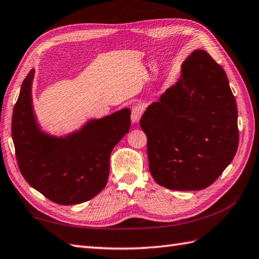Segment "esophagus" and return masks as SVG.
Segmentation results:
<instances>
[{
    "label": "esophagus",
    "mask_w": 259,
    "mask_h": 259,
    "mask_svg": "<svg viewBox=\"0 0 259 259\" xmlns=\"http://www.w3.org/2000/svg\"><path fill=\"white\" fill-rule=\"evenodd\" d=\"M142 108L140 107H134V109L131 111V120L134 123H138L140 121V118L142 116Z\"/></svg>",
    "instance_id": "34e87169"
}]
</instances>
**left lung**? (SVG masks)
Returning <instances> with one entry per match:
<instances>
[{
  "instance_id": "obj_1",
  "label": "left lung",
  "mask_w": 259,
  "mask_h": 259,
  "mask_svg": "<svg viewBox=\"0 0 259 259\" xmlns=\"http://www.w3.org/2000/svg\"><path fill=\"white\" fill-rule=\"evenodd\" d=\"M154 181L176 191H198L218 179L238 147L237 106L222 66L195 51L178 81L141 117Z\"/></svg>"
}]
</instances>
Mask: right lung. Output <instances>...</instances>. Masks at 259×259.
<instances>
[{"label": "right lung", "instance_id": "right-lung-1", "mask_svg": "<svg viewBox=\"0 0 259 259\" xmlns=\"http://www.w3.org/2000/svg\"><path fill=\"white\" fill-rule=\"evenodd\" d=\"M35 69L24 79L12 118L16 159L22 176L36 191L61 205L92 200L109 177L112 149L130 129L129 108L99 119L63 137L40 129L35 115L32 85Z\"/></svg>", "mask_w": 259, "mask_h": 259}]
</instances>
